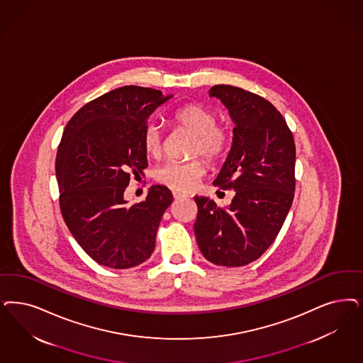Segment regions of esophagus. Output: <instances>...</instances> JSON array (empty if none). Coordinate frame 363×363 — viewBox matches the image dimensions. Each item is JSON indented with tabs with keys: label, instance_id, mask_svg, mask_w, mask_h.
Here are the masks:
<instances>
[{
	"label": "esophagus",
	"instance_id": "esophagus-1",
	"mask_svg": "<svg viewBox=\"0 0 363 363\" xmlns=\"http://www.w3.org/2000/svg\"><path fill=\"white\" fill-rule=\"evenodd\" d=\"M173 197H174L175 200H181V199H185L186 194H184V193L178 191V190H173Z\"/></svg>",
	"mask_w": 363,
	"mask_h": 363
}]
</instances>
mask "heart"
Masks as SVG:
<instances>
[{
	"label": "heart",
	"mask_w": 363,
	"mask_h": 363,
	"mask_svg": "<svg viewBox=\"0 0 363 363\" xmlns=\"http://www.w3.org/2000/svg\"><path fill=\"white\" fill-rule=\"evenodd\" d=\"M175 125L184 127L193 133L189 146V155L202 154L208 161H216L224 155L229 145V131L224 125L216 123L217 116L202 104H186L172 113ZM143 149L151 155L158 157L162 151L163 137L161 127L149 123L142 135ZM205 163L200 158L185 162L170 161L155 172V179L167 188L178 191H189L205 175Z\"/></svg>",
	"instance_id": "1"
}]
</instances>
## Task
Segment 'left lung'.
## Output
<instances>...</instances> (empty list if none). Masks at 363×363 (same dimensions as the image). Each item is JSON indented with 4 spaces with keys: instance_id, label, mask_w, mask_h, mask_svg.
Segmentation results:
<instances>
[{
    "instance_id": "left-lung-1",
    "label": "left lung",
    "mask_w": 363,
    "mask_h": 363,
    "mask_svg": "<svg viewBox=\"0 0 363 363\" xmlns=\"http://www.w3.org/2000/svg\"><path fill=\"white\" fill-rule=\"evenodd\" d=\"M209 95L221 100L235 123L232 147L213 185L233 189L228 208L196 196L194 233L206 260L241 267L257 260L275 241L295 191V142L283 115L262 96L218 84Z\"/></svg>"
}]
</instances>
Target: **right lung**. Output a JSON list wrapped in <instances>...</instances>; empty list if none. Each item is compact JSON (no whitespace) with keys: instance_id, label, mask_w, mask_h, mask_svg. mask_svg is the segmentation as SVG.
<instances>
[{"instance_id":"obj_1","label":"right lung","mask_w":363,"mask_h":363,"mask_svg":"<svg viewBox=\"0 0 363 363\" xmlns=\"http://www.w3.org/2000/svg\"><path fill=\"white\" fill-rule=\"evenodd\" d=\"M173 95L125 86L83 106L64 128L56 178L64 221L96 263L125 269L146 262L173 194L152 185L146 200L127 205L130 178L143 175L142 135L151 113Z\"/></svg>"}]
</instances>
